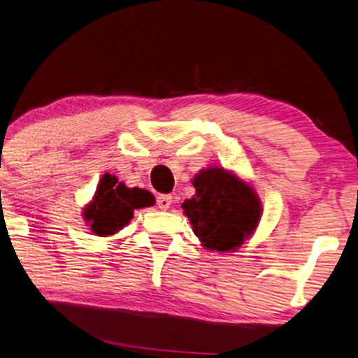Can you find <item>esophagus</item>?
<instances>
[{"mask_svg":"<svg viewBox=\"0 0 358 358\" xmlns=\"http://www.w3.org/2000/svg\"><path fill=\"white\" fill-rule=\"evenodd\" d=\"M173 203V196L171 195H160L157 198V205L160 210H168Z\"/></svg>","mask_w":358,"mask_h":358,"instance_id":"obj_1","label":"esophagus"}]
</instances>
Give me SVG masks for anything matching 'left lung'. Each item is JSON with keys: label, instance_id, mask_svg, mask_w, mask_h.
Returning a JSON list of instances; mask_svg holds the SVG:
<instances>
[{"label": "left lung", "instance_id": "left-lung-1", "mask_svg": "<svg viewBox=\"0 0 358 358\" xmlns=\"http://www.w3.org/2000/svg\"><path fill=\"white\" fill-rule=\"evenodd\" d=\"M192 184L196 192L182 203V210L198 240L210 251L238 250L261 221L255 189L222 168L203 169Z\"/></svg>", "mask_w": 358, "mask_h": 358}]
</instances>
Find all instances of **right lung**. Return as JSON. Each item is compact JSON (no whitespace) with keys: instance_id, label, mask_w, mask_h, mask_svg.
<instances>
[{"instance_id":"right-lung-1","label":"right lung","mask_w":358,"mask_h":358,"mask_svg":"<svg viewBox=\"0 0 358 358\" xmlns=\"http://www.w3.org/2000/svg\"><path fill=\"white\" fill-rule=\"evenodd\" d=\"M155 205V196L139 187H126L112 174H103L99 180L92 201L87 203L83 217L92 234L108 236L117 234L131 222L134 210Z\"/></svg>"}]
</instances>
